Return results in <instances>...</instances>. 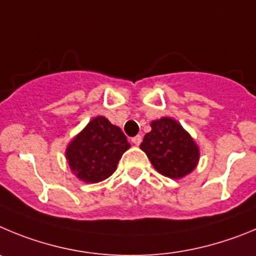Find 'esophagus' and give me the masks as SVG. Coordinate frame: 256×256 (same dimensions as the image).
<instances>
[{"instance_id": "1", "label": "esophagus", "mask_w": 256, "mask_h": 256, "mask_svg": "<svg viewBox=\"0 0 256 256\" xmlns=\"http://www.w3.org/2000/svg\"><path fill=\"white\" fill-rule=\"evenodd\" d=\"M131 142L135 145H139L140 142H142V136H140V135H136V136H134L132 139H131Z\"/></svg>"}]
</instances>
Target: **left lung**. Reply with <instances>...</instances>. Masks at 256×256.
<instances>
[{"instance_id": "obj_1", "label": "left lung", "mask_w": 256, "mask_h": 256, "mask_svg": "<svg viewBox=\"0 0 256 256\" xmlns=\"http://www.w3.org/2000/svg\"><path fill=\"white\" fill-rule=\"evenodd\" d=\"M140 144L153 167L170 178H181L190 174L199 160V148L190 134L170 117H162L150 124Z\"/></svg>"}]
</instances>
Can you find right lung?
Here are the masks:
<instances>
[{"instance_id":"right-lung-1","label":"right lung","mask_w":256,"mask_h":256,"mask_svg":"<svg viewBox=\"0 0 256 256\" xmlns=\"http://www.w3.org/2000/svg\"><path fill=\"white\" fill-rule=\"evenodd\" d=\"M128 148L130 144L121 128L98 116L68 145L66 158L78 178L96 184L116 171L117 163Z\"/></svg>"}]
</instances>
